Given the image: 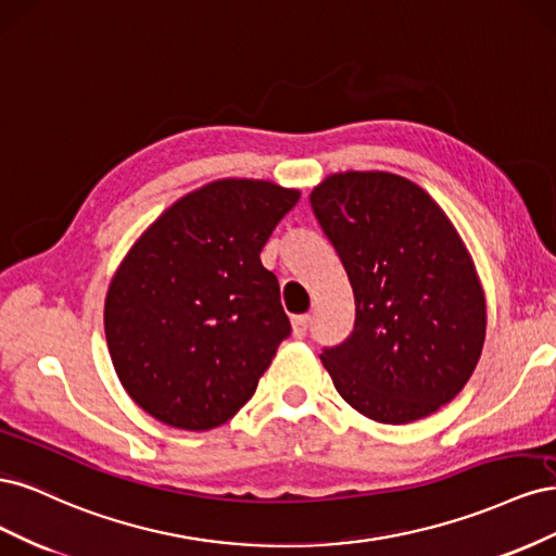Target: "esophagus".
<instances>
[{
    "mask_svg": "<svg viewBox=\"0 0 556 556\" xmlns=\"http://www.w3.org/2000/svg\"><path fill=\"white\" fill-rule=\"evenodd\" d=\"M308 327H311V315L292 317V331H294L296 339H304V336L308 333Z\"/></svg>",
    "mask_w": 556,
    "mask_h": 556,
    "instance_id": "34e87169",
    "label": "esophagus"
}]
</instances>
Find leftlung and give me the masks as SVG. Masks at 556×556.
I'll return each instance as SVG.
<instances>
[{
  "mask_svg": "<svg viewBox=\"0 0 556 556\" xmlns=\"http://www.w3.org/2000/svg\"><path fill=\"white\" fill-rule=\"evenodd\" d=\"M355 292V329L325 348L333 387L382 425H408L457 396L480 359L486 306L450 217L413 180L345 172L311 192Z\"/></svg>",
  "mask_w": 556,
  "mask_h": 556,
  "instance_id": "1",
  "label": "left lung"
}]
</instances>
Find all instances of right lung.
Instances as JSON below:
<instances>
[{
	"label": "right lung",
	"mask_w": 556,
	"mask_h": 556,
	"mask_svg": "<svg viewBox=\"0 0 556 556\" xmlns=\"http://www.w3.org/2000/svg\"><path fill=\"white\" fill-rule=\"evenodd\" d=\"M299 190L223 178L178 199L111 280L104 329L125 392L160 422L206 431L237 415L292 327L260 252Z\"/></svg>",
	"instance_id": "right-lung-1"
}]
</instances>
